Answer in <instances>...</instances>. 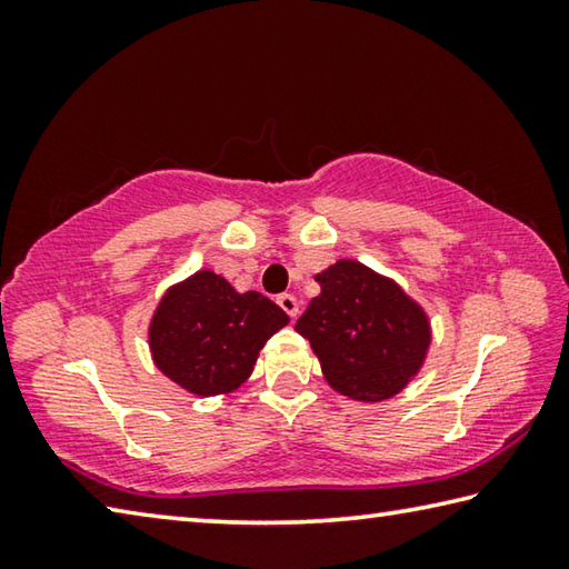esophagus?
<instances>
[{
	"mask_svg": "<svg viewBox=\"0 0 569 569\" xmlns=\"http://www.w3.org/2000/svg\"><path fill=\"white\" fill-rule=\"evenodd\" d=\"M278 306H281L283 311L291 316V319H296V316H298V298L293 293H281V296H278Z\"/></svg>",
	"mask_w": 569,
	"mask_h": 569,
	"instance_id": "34e87169",
	"label": "esophagus"
}]
</instances>
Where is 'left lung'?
Masks as SVG:
<instances>
[{
    "label": "left lung",
    "instance_id": "8db88e82",
    "mask_svg": "<svg viewBox=\"0 0 569 569\" xmlns=\"http://www.w3.org/2000/svg\"><path fill=\"white\" fill-rule=\"evenodd\" d=\"M316 281L296 331L319 356L329 387L356 401L397 397L427 359L431 329L423 308L359 261H336Z\"/></svg>",
    "mask_w": 569,
    "mask_h": 569
}]
</instances>
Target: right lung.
<instances>
[{
	"instance_id": "1",
	"label": "right lung",
	"mask_w": 569,
	"mask_h": 569,
	"mask_svg": "<svg viewBox=\"0 0 569 569\" xmlns=\"http://www.w3.org/2000/svg\"><path fill=\"white\" fill-rule=\"evenodd\" d=\"M286 323L271 298L238 293L223 276L198 271L168 288L152 313V361L196 397L228 393L250 377L258 351Z\"/></svg>"
}]
</instances>
